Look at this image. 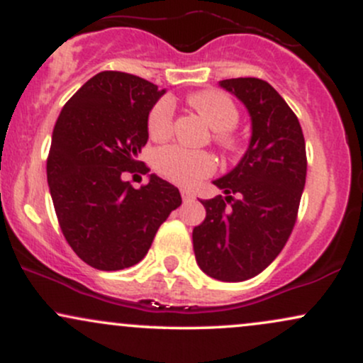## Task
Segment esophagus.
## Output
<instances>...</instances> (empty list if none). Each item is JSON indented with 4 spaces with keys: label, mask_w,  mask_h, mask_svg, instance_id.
<instances>
[{
    "label": "esophagus",
    "mask_w": 363,
    "mask_h": 363,
    "mask_svg": "<svg viewBox=\"0 0 363 363\" xmlns=\"http://www.w3.org/2000/svg\"><path fill=\"white\" fill-rule=\"evenodd\" d=\"M181 196H182V201H184V203L193 201V199H194V194L191 193L189 189H181Z\"/></svg>",
    "instance_id": "34e87169"
}]
</instances>
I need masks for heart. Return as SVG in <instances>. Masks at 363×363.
Listing matches in <instances>:
<instances>
[{"label": "heart", "instance_id": "heart-1", "mask_svg": "<svg viewBox=\"0 0 363 363\" xmlns=\"http://www.w3.org/2000/svg\"><path fill=\"white\" fill-rule=\"evenodd\" d=\"M187 102L194 107L205 121L215 129L216 140L225 148L234 147V140L225 131L232 129L239 121L235 104L222 91L205 90L191 95ZM174 107L169 99H162L152 107L148 114V135L153 140L167 138L172 131ZM153 167L160 176L179 186H196L201 179L215 172L216 158L205 150H189L181 145H165L153 155Z\"/></svg>", "mask_w": 363, "mask_h": 363}]
</instances>
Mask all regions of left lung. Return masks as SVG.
<instances>
[{"instance_id": "1", "label": "left lung", "mask_w": 363, "mask_h": 363, "mask_svg": "<svg viewBox=\"0 0 363 363\" xmlns=\"http://www.w3.org/2000/svg\"><path fill=\"white\" fill-rule=\"evenodd\" d=\"M220 86L251 116V140L239 164L213 184L225 196L203 199L206 218L193 230L196 262L220 281H244L268 268L285 247L306 186V141L297 116L259 78Z\"/></svg>"}]
</instances>
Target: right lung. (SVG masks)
Returning <instances> with one entry per match:
<instances>
[{
  "label": "right lung",
  "instance_id": "right-lung-1",
  "mask_svg": "<svg viewBox=\"0 0 363 363\" xmlns=\"http://www.w3.org/2000/svg\"><path fill=\"white\" fill-rule=\"evenodd\" d=\"M165 90L143 78L102 72L62 107L48 157V184L62 235L77 256L102 272L135 266L158 227L181 206L176 186L150 174L135 189L126 174L148 141V114Z\"/></svg>",
  "mask_w": 363,
  "mask_h": 363
}]
</instances>
